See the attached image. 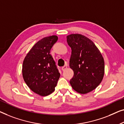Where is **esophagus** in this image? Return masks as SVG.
Listing matches in <instances>:
<instances>
[{"mask_svg": "<svg viewBox=\"0 0 124 124\" xmlns=\"http://www.w3.org/2000/svg\"><path fill=\"white\" fill-rule=\"evenodd\" d=\"M67 66H66V65L63 66V67H62V71H64L66 69H67Z\"/></svg>", "mask_w": 124, "mask_h": 124, "instance_id": "34e87169", "label": "esophagus"}]
</instances>
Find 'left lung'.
I'll return each instance as SVG.
<instances>
[{"mask_svg":"<svg viewBox=\"0 0 124 124\" xmlns=\"http://www.w3.org/2000/svg\"><path fill=\"white\" fill-rule=\"evenodd\" d=\"M67 42L72 50L70 67L74 74L70 83L79 93L92 92L103 78V58L93 41L86 36L78 34L69 35Z\"/></svg>","mask_w":124,"mask_h":124,"instance_id":"8db88e82","label":"left lung"}]
</instances>
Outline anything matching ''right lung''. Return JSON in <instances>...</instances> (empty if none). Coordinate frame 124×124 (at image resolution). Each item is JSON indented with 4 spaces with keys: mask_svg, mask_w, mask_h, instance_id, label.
<instances>
[{
    "mask_svg": "<svg viewBox=\"0 0 124 124\" xmlns=\"http://www.w3.org/2000/svg\"><path fill=\"white\" fill-rule=\"evenodd\" d=\"M58 37L52 35L43 38L35 44L24 59L22 76L30 89L41 96L54 91L60 74L50 54Z\"/></svg>",
    "mask_w": 124,
    "mask_h": 124,
    "instance_id": "1",
    "label": "right lung"
}]
</instances>
